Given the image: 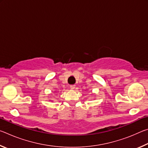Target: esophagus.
Returning a JSON list of instances; mask_svg holds the SVG:
<instances>
[{"label": "esophagus", "mask_w": 148, "mask_h": 148, "mask_svg": "<svg viewBox=\"0 0 148 148\" xmlns=\"http://www.w3.org/2000/svg\"><path fill=\"white\" fill-rule=\"evenodd\" d=\"M75 86H76L75 85H71V86H70V87H71V89H74L75 88Z\"/></svg>", "instance_id": "esophagus-1"}]
</instances>
